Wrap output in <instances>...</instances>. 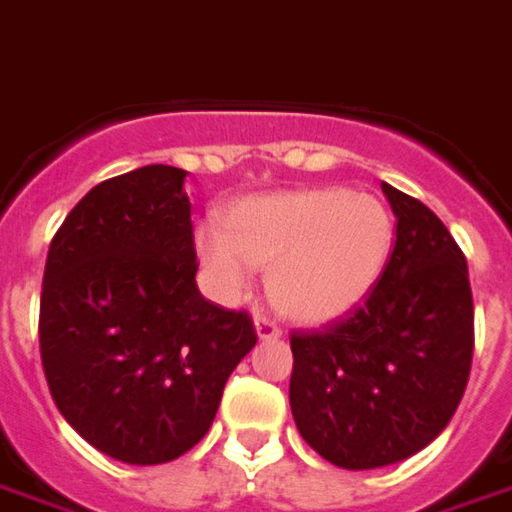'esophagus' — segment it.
Listing matches in <instances>:
<instances>
[{
    "instance_id": "esophagus-1",
    "label": "esophagus",
    "mask_w": 512,
    "mask_h": 512,
    "mask_svg": "<svg viewBox=\"0 0 512 512\" xmlns=\"http://www.w3.org/2000/svg\"><path fill=\"white\" fill-rule=\"evenodd\" d=\"M255 332L260 341H277L280 338V327L266 316H255Z\"/></svg>"
}]
</instances>
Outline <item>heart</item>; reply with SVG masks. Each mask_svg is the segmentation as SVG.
Here are the masks:
<instances>
[{"instance_id":"obj_1","label":"heart","mask_w":512,"mask_h":512,"mask_svg":"<svg viewBox=\"0 0 512 512\" xmlns=\"http://www.w3.org/2000/svg\"><path fill=\"white\" fill-rule=\"evenodd\" d=\"M196 252L221 296H241L252 268H268L271 305L299 324H324L380 282L393 252V219L371 194L277 191L232 205L227 230L199 224Z\"/></svg>"}]
</instances>
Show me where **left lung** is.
I'll use <instances>...</instances> for the list:
<instances>
[{
    "instance_id": "left-lung-1",
    "label": "left lung",
    "mask_w": 512,
    "mask_h": 512,
    "mask_svg": "<svg viewBox=\"0 0 512 512\" xmlns=\"http://www.w3.org/2000/svg\"><path fill=\"white\" fill-rule=\"evenodd\" d=\"M396 216L388 268L368 299L324 330L293 332L291 413L332 466L407 460L455 416L474 352L466 257L443 221L382 182Z\"/></svg>"
}]
</instances>
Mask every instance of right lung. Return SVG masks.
<instances>
[{
    "label": "right lung",
    "instance_id": "add662e5",
    "mask_svg": "<svg viewBox=\"0 0 512 512\" xmlns=\"http://www.w3.org/2000/svg\"><path fill=\"white\" fill-rule=\"evenodd\" d=\"M188 171L144 166L82 196L49 246L41 360L57 410L94 449L169 463L216 418L252 318L196 288Z\"/></svg>",
    "mask_w": 512,
    "mask_h": 512
}]
</instances>
